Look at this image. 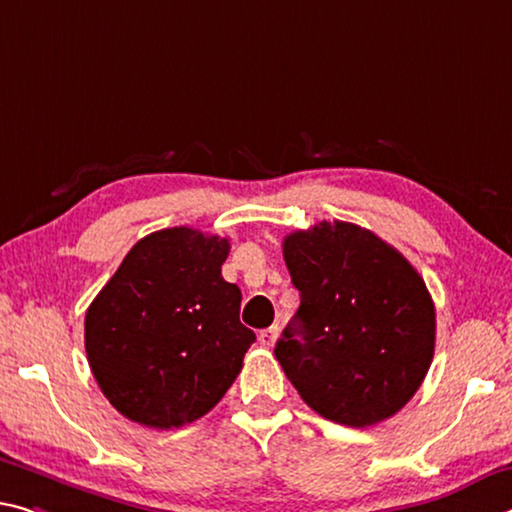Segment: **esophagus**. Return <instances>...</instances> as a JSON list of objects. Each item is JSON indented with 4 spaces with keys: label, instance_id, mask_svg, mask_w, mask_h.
Segmentation results:
<instances>
[{
    "label": "esophagus",
    "instance_id": "obj_1",
    "mask_svg": "<svg viewBox=\"0 0 512 512\" xmlns=\"http://www.w3.org/2000/svg\"><path fill=\"white\" fill-rule=\"evenodd\" d=\"M278 332H280L278 326L264 328L262 332H259V344H262V346H273L275 339H278Z\"/></svg>",
    "mask_w": 512,
    "mask_h": 512
}]
</instances>
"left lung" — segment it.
<instances>
[{"mask_svg":"<svg viewBox=\"0 0 512 512\" xmlns=\"http://www.w3.org/2000/svg\"><path fill=\"white\" fill-rule=\"evenodd\" d=\"M282 255L300 307L275 358L300 399L353 428L396 415L435 351V305L415 266L344 221L291 232Z\"/></svg>","mask_w":512,"mask_h":512,"instance_id":"obj_1","label":"left lung"}]
</instances>
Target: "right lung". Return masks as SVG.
I'll use <instances>...</instances> for the list:
<instances>
[{"mask_svg": "<svg viewBox=\"0 0 512 512\" xmlns=\"http://www.w3.org/2000/svg\"><path fill=\"white\" fill-rule=\"evenodd\" d=\"M230 241L193 227L152 232L88 307L84 342L102 394L148 428L207 415L243 367L255 332L221 266Z\"/></svg>", "mask_w": 512, "mask_h": 512, "instance_id": "obj_1", "label": "right lung"}]
</instances>
